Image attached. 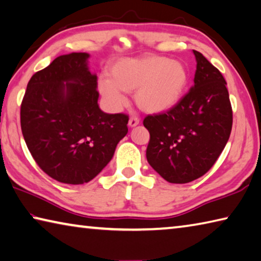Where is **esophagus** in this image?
<instances>
[{
	"label": "esophagus",
	"mask_w": 261,
	"mask_h": 261,
	"mask_svg": "<svg viewBox=\"0 0 261 261\" xmlns=\"http://www.w3.org/2000/svg\"><path fill=\"white\" fill-rule=\"evenodd\" d=\"M139 124V118L138 117H131L129 120V126L135 127Z\"/></svg>",
	"instance_id": "obj_1"
}]
</instances>
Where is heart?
Listing matches in <instances>:
<instances>
[{"label": "heart", "mask_w": 261, "mask_h": 261, "mask_svg": "<svg viewBox=\"0 0 261 261\" xmlns=\"http://www.w3.org/2000/svg\"><path fill=\"white\" fill-rule=\"evenodd\" d=\"M98 87L108 107L117 112L126 103L124 92L135 91L137 106L147 113H162L177 105L189 85V71L183 62L147 54L121 59L108 68Z\"/></svg>", "instance_id": "b5f03b06"}]
</instances>
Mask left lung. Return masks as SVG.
Here are the masks:
<instances>
[{
  "label": "left lung",
  "instance_id": "left-lung-1",
  "mask_svg": "<svg viewBox=\"0 0 261 261\" xmlns=\"http://www.w3.org/2000/svg\"><path fill=\"white\" fill-rule=\"evenodd\" d=\"M193 86L166 113L148 115L144 126L149 132L146 158L167 182L184 184L208 171L229 139L232 110L227 83L201 53Z\"/></svg>",
  "mask_w": 261,
  "mask_h": 261
}]
</instances>
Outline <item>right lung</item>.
Instances as JSON below:
<instances>
[{"label": "right lung", "mask_w": 261, "mask_h": 261, "mask_svg": "<svg viewBox=\"0 0 261 261\" xmlns=\"http://www.w3.org/2000/svg\"><path fill=\"white\" fill-rule=\"evenodd\" d=\"M88 59L87 53L56 57L30 79L20 107L29 151L48 176L65 184L93 179L127 134L126 115L100 109Z\"/></svg>", "instance_id": "add662e5"}]
</instances>
